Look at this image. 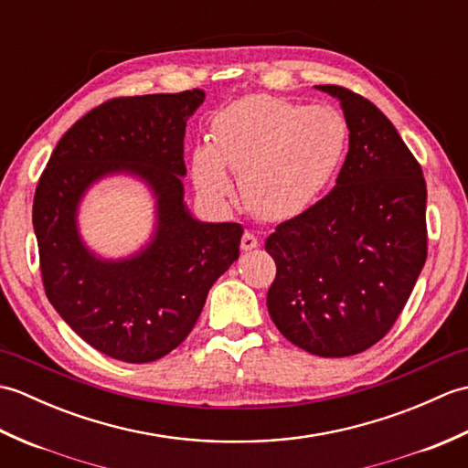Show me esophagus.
Masks as SVG:
<instances>
[{
  "mask_svg": "<svg viewBox=\"0 0 468 468\" xmlns=\"http://www.w3.org/2000/svg\"><path fill=\"white\" fill-rule=\"evenodd\" d=\"M257 245H260V239H257V235L251 233V231H245L243 237H241V250L243 251H251V250H255Z\"/></svg>",
  "mask_w": 468,
  "mask_h": 468,
  "instance_id": "esophagus-1",
  "label": "esophagus"
}]
</instances>
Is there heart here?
I'll return each mask as SVG.
<instances>
[{
  "mask_svg": "<svg viewBox=\"0 0 468 468\" xmlns=\"http://www.w3.org/2000/svg\"><path fill=\"white\" fill-rule=\"evenodd\" d=\"M347 146L344 116L330 106H305L267 94L229 104L211 122V144L193 154L198 191L229 201L241 193L255 215L271 221L307 211L332 183Z\"/></svg>",
  "mask_w": 468,
  "mask_h": 468,
  "instance_id": "b5f03b06",
  "label": "heart"
}]
</instances>
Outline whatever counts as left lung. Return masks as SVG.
Segmentation results:
<instances>
[{
  "instance_id": "1",
  "label": "left lung",
  "mask_w": 468,
  "mask_h": 468,
  "mask_svg": "<svg viewBox=\"0 0 468 468\" xmlns=\"http://www.w3.org/2000/svg\"><path fill=\"white\" fill-rule=\"evenodd\" d=\"M342 104L350 148L335 186L275 227L267 310L287 340L322 357L360 354L399 320L426 261V183L399 131L364 96Z\"/></svg>"
}]
</instances>
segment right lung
<instances>
[{"label":"right lung","instance_id":"obj_1","mask_svg":"<svg viewBox=\"0 0 468 468\" xmlns=\"http://www.w3.org/2000/svg\"><path fill=\"white\" fill-rule=\"evenodd\" d=\"M203 90L112 98L59 138L34 197L39 270L62 320L114 360L144 364L191 334L211 285L239 257V223H201L183 201L185 128ZM112 172L141 176L157 197V233L131 261L85 250L75 213Z\"/></svg>","mask_w":468,"mask_h":468}]
</instances>
